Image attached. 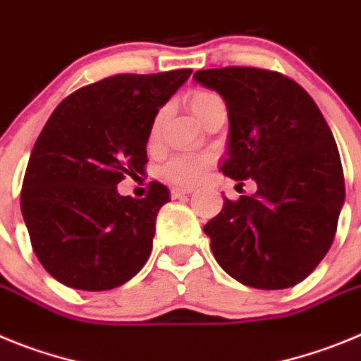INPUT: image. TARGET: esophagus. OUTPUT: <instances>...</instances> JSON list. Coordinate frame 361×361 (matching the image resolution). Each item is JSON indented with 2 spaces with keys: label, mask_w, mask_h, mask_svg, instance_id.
Masks as SVG:
<instances>
[{
  "label": "esophagus",
  "mask_w": 361,
  "mask_h": 361,
  "mask_svg": "<svg viewBox=\"0 0 361 361\" xmlns=\"http://www.w3.org/2000/svg\"><path fill=\"white\" fill-rule=\"evenodd\" d=\"M190 192H194L192 187H173L171 188V196H173L174 200L180 196H185V194H190Z\"/></svg>",
  "instance_id": "esophagus-1"
}]
</instances>
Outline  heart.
Returning a JSON list of instances; mask_svg holds the SVG:
<instances>
[{
	"instance_id": "b5f03b06",
	"label": "heart",
	"mask_w": 361,
	"mask_h": 361,
	"mask_svg": "<svg viewBox=\"0 0 361 361\" xmlns=\"http://www.w3.org/2000/svg\"><path fill=\"white\" fill-rule=\"evenodd\" d=\"M187 106L190 109L197 122L209 115L214 108L223 106V99L217 93L204 90V87H194L187 95ZM161 122H164V111L158 113V116L152 122L151 138H157L160 133ZM209 157H200V154H176L165 161L161 174L167 180L178 181V183H196L203 178L207 165H209Z\"/></svg>"
}]
</instances>
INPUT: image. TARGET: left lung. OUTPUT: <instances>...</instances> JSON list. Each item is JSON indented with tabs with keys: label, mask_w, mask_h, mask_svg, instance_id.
<instances>
[{
	"label": "left lung",
	"mask_w": 361,
	"mask_h": 361,
	"mask_svg": "<svg viewBox=\"0 0 361 361\" xmlns=\"http://www.w3.org/2000/svg\"><path fill=\"white\" fill-rule=\"evenodd\" d=\"M230 118L221 171L253 180L252 196L226 200L203 226L219 266L241 284L284 290L302 282L333 245L345 200L340 152L326 118L302 86L252 66L200 70Z\"/></svg>",
	"instance_id": "left-lung-1"
}]
</instances>
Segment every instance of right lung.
<instances>
[{
  "mask_svg": "<svg viewBox=\"0 0 361 361\" xmlns=\"http://www.w3.org/2000/svg\"><path fill=\"white\" fill-rule=\"evenodd\" d=\"M192 73H118L79 87L39 135L21 188V212L39 262L75 290L124 284L147 262L158 210L169 190L120 196L116 185L145 174L158 108Z\"/></svg>",
  "mask_w": 361,
  "mask_h": 361,
  "instance_id": "1",
  "label": "right lung"
}]
</instances>
